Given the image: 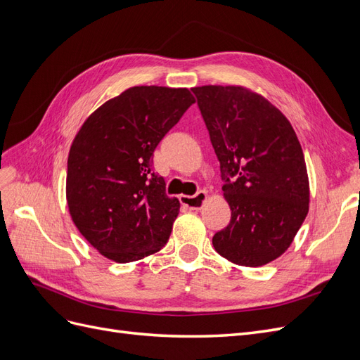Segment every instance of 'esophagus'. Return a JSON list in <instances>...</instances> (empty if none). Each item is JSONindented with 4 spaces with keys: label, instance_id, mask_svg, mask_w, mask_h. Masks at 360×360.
<instances>
[{
    "label": "esophagus",
    "instance_id": "34e87169",
    "mask_svg": "<svg viewBox=\"0 0 360 360\" xmlns=\"http://www.w3.org/2000/svg\"><path fill=\"white\" fill-rule=\"evenodd\" d=\"M207 200V192L200 191L193 195V197H186V195H181L180 201L184 207H188L191 210H200Z\"/></svg>",
    "mask_w": 360,
    "mask_h": 360
}]
</instances>
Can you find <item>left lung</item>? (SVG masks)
I'll return each instance as SVG.
<instances>
[{"mask_svg": "<svg viewBox=\"0 0 360 360\" xmlns=\"http://www.w3.org/2000/svg\"><path fill=\"white\" fill-rule=\"evenodd\" d=\"M221 163L231 221L216 252L258 267L290 248L309 210V180L296 132L266 97L240 85L193 86Z\"/></svg>", "mask_w": 360, "mask_h": 360, "instance_id": "1", "label": "left lung"}]
</instances>
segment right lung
Segmentation results:
<instances>
[{
	"instance_id": "add662e5",
	"label": "right lung",
	"mask_w": 360,
	"mask_h": 360,
	"mask_svg": "<svg viewBox=\"0 0 360 360\" xmlns=\"http://www.w3.org/2000/svg\"><path fill=\"white\" fill-rule=\"evenodd\" d=\"M193 102L188 89L130 86L76 134L68 158L69 213L108 259L130 263L167 245L180 202L151 171V156Z\"/></svg>"
}]
</instances>
